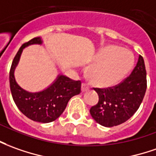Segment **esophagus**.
I'll list each match as a JSON object with an SVG mask.
<instances>
[{"label": "esophagus", "instance_id": "esophagus-1", "mask_svg": "<svg viewBox=\"0 0 156 156\" xmlns=\"http://www.w3.org/2000/svg\"><path fill=\"white\" fill-rule=\"evenodd\" d=\"M89 90V87L86 83H82V86H81V91L82 92H87Z\"/></svg>", "mask_w": 156, "mask_h": 156}]
</instances>
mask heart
Here are the masks:
<instances>
[{"label": "heart", "instance_id": "heart-1", "mask_svg": "<svg viewBox=\"0 0 156 156\" xmlns=\"http://www.w3.org/2000/svg\"><path fill=\"white\" fill-rule=\"evenodd\" d=\"M133 53L115 45L103 47L93 61L89 71L92 84L100 87H111L120 82L133 67Z\"/></svg>", "mask_w": 156, "mask_h": 156}]
</instances>
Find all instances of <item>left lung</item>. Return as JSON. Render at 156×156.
I'll return each instance as SVG.
<instances>
[{"instance_id": "left-lung-1", "label": "left lung", "mask_w": 156, "mask_h": 156, "mask_svg": "<svg viewBox=\"0 0 156 156\" xmlns=\"http://www.w3.org/2000/svg\"><path fill=\"white\" fill-rule=\"evenodd\" d=\"M147 88L146 69L141 55L131 75L119 84L107 88H94L98 102L91 107L95 121L106 127L124 123L133 115L141 105Z\"/></svg>"}]
</instances>
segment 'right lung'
<instances>
[{"mask_svg": "<svg viewBox=\"0 0 156 156\" xmlns=\"http://www.w3.org/2000/svg\"><path fill=\"white\" fill-rule=\"evenodd\" d=\"M41 42L40 37H35L23 44L12 60L9 81L12 96L19 110L32 121L48 123L55 121L62 115L72 97L80 93L81 81L59 76L53 84L42 92L31 93L21 88L15 80L13 73L23 49L29 45Z\"/></svg>", "mask_w": 156, "mask_h": 156, "instance_id": "right-lung-1", "label": "right lung"}]
</instances>
